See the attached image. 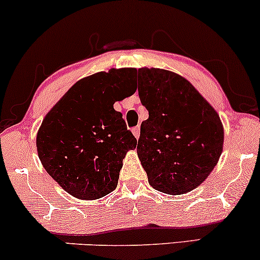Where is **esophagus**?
<instances>
[{"label":"esophagus","mask_w":260,"mask_h":260,"mask_svg":"<svg viewBox=\"0 0 260 260\" xmlns=\"http://www.w3.org/2000/svg\"><path fill=\"white\" fill-rule=\"evenodd\" d=\"M133 134H134V136L136 137L137 140H139V137H140V126H135L133 129Z\"/></svg>","instance_id":"1"}]
</instances>
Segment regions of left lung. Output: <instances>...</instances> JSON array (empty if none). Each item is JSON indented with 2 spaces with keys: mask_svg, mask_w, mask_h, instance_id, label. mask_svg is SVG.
<instances>
[{
  "mask_svg": "<svg viewBox=\"0 0 260 260\" xmlns=\"http://www.w3.org/2000/svg\"><path fill=\"white\" fill-rule=\"evenodd\" d=\"M139 96L148 111L137 155L155 190L181 195L208 177L223 152L218 113L187 79L161 69H139Z\"/></svg>",
  "mask_w": 260,
  "mask_h": 260,
  "instance_id": "8db88e82",
  "label": "left lung"
}]
</instances>
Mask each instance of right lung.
<instances>
[{"label":"right lung","mask_w":260,"mask_h":260,"mask_svg":"<svg viewBox=\"0 0 260 260\" xmlns=\"http://www.w3.org/2000/svg\"><path fill=\"white\" fill-rule=\"evenodd\" d=\"M135 70L112 69L81 79L48 112L36 146L46 171L63 190L95 200L117 188L123 159L137 141L115 101L133 95Z\"/></svg>","instance_id":"obj_1"}]
</instances>
